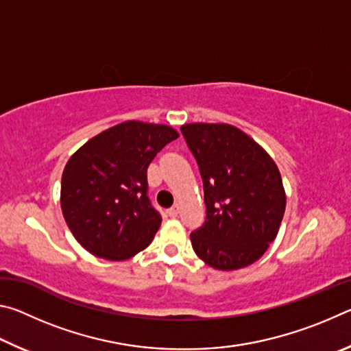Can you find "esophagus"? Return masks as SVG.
<instances>
[{
	"instance_id": "esophagus-1",
	"label": "esophagus",
	"mask_w": 351,
	"mask_h": 351,
	"mask_svg": "<svg viewBox=\"0 0 351 351\" xmlns=\"http://www.w3.org/2000/svg\"><path fill=\"white\" fill-rule=\"evenodd\" d=\"M167 213H169V215H170L171 218H175V217H178V213H180V206H178V204H175L173 207H170V209L167 210Z\"/></svg>"
}]
</instances>
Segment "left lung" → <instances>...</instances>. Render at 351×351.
Masks as SVG:
<instances>
[{"label":"left lung","instance_id":"1","mask_svg":"<svg viewBox=\"0 0 351 351\" xmlns=\"http://www.w3.org/2000/svg\"><path fill=\"white\" fill-rule=\"evenodd\" d=\"M204 184L206 223L190 234L198 257L218 271L257 261L276 240L287 193L274 159L229 123L181 127Z\"/></svg>","mask_w":351,"mask_h":351}]
</instances>
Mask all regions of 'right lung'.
Here are the masks:
<instances>
[{
  "mask_svg": "<svg viewBox=\"0 0 351 351\" xmlns=\"http://www.w3.org/2000/svg\"><path fill=\"white\" fill-rule=\"evenodd\" d=\"M176 138L170 125L127 121L94 136L68 159L60 206L82 247L119 261L150 245L162 218L147 197V169Z\"/></svg>",
  "mask_w": 351,
  "mask_h": 351,
  "instance_id": "right-lung-1",
  "label": "right lung"
}]
</instances>
